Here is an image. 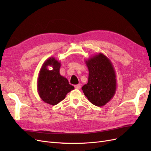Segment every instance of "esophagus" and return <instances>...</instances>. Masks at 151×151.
Instances as JSON below:
<instances>
[{"mask_svg": "<svg viewBox=\"0 0 151 151\" xmlns=\"http://www.w3.org/2000/svg\"><path fill=\"white\" fill-rule=\"evenodd\" d=\"M74 87H75V88L76 89H81V84H77V85H76Z\"/></svg>", "mask_w": 151, "mask_h": 151, "instance_id": "34e87169", "label": "esophagus"}]
</instances>
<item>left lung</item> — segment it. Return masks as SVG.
Masks as SVG:
<instances>
[{"label":"left lung","instance_id":"8db88e82","mask_svg":"<svg viewBox=\"0 0 151 151\" xmlns=\"http://www.w3.org/2000/svg\"><path fill=\"white\" fill-rule=\"evenodd\" d=\"M89 70L88 83L82 88L89 101L97 106H103L114 96L116 79L111 62L103 53L86 60Z\"/></svg>","mask_w":151,"mask_h":151}]
</instances>
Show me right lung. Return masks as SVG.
<instances>
[{
	"mask_svg": "<svg viewBox=\"0 0 151 151\" xmlns=\"http://www.w3.org/2000/svg\"><path fill=\"white\" fill-rule=\"evenodd\" d=\"M61 63L53 57L45 61L41 68L38 78V92L41 99L45 103L56 105L64 99L66 95L74 87L69 84L65 77L60 74ZM48 66L52 67L50 71Z\"/></svg>",
	"mask_w": 151,
	"mask_h": 151,
	"instance_id": "1",
	"label": "right lung"
}]
</instances>
